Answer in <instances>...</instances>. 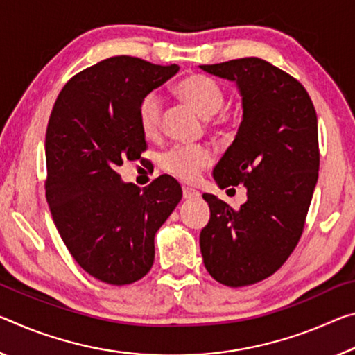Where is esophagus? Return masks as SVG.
<instances>
[{
	"label": "esophagus",
	"instance_id": "1",
	"mask_svg": "<svg viewBox=\"0 0 355 355\" xmlns=\"http://www.w3.org/2000/svg\"><path fill=\"white\" fill-rule=\"evenodd\" d=\"M200 196L199 191H196L193 188H183V198L187 200H193V199H198Z\"/></svg>",
	"mask_w": 355,
	"mask_h": 355
}]
</instances>
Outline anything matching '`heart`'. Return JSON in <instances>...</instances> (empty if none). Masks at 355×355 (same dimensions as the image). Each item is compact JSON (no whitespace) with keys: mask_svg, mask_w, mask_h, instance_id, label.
Returning <instances> with one entry per match:
<instances>
[{"mask_svg":"<svg viewBox=\"0 0 355 355\" xmlns=\"http://www.w3.org/2000/svg\"><path fill=\"white\" fill-rule=\"evenodd\" d=\"M177 94L184 103L198 110L202 116H213L223 109L226 94L215 78L204 74H191L177 83ZM162 116V101L156 93H148L137 105V121L147 137L159 132ZM221 116L218 123H226ZM213 162V153L207 145H175L159 157V167L180 182H196L200 172Z\"/></svg>","mask_w":355,"mask_h":355,"instance_id":"b5f03b06","label":"heart"}]
</instances>
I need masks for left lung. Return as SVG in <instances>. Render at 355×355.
<instances>
[{"label": "left lung", "mask_w": 355, "mask_h": 355, "mask_svg": "<svg viewBox=\"0 0 355 355\" xmlns=\"http://www.w3.org/2000/svg\"><path fill=\"white\" fill-rule=\"evenodd\" d=\"M237 83L243 118L213 171L219 188L243 184L239 210L204 194L210 221L200 232L205 268L218 283L241 288L268 278L299 243L318 183V116L302 83L256 58L202 64Z\"/></svg>", "instance_id": "1"}]
</instances>
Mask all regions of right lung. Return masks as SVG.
I'll use <instances>...</instances> for the list:
<instances>
[{"label":"right lung","instance_id":"obj_1","mask_svg":"<svg viewBox=\"0 0 355 355\" xmlns=\"http://www.w3.org/2000/svg\"><path fill=\"white\" fill-rule=\"evenodd\" d=\"M178 69L112 56L72 77L50 114V213L76 262L107 284H131L150 272L157 229L182 200L175 178L157 177L140 193L116 172L147 150L137 121L140 99Z\"/></svg>","mask_w":355,"mask_h":355}]
</instances>
